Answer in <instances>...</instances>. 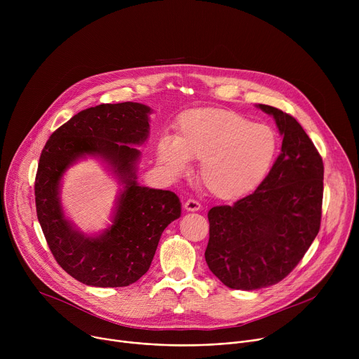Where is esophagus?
Listing matches in <instances>:
<instances>
[{
	"label": "esophagus",
	"mask_w": 359,
	"mask_h": 359,
	"mask_svg": "<svg viewBox=\"0 0 359 359\" xmlns=\"http://www.w3.org/2000/svg\"><path fill=\"white\" fill-rule=\"evenodd\" d=\"M200 209H201V206H200L198 201H196V200H193V198L186 200V203H184V210H187V212H198Z\"/></svg>",
	"instance_id": "1"
}]
</instances>
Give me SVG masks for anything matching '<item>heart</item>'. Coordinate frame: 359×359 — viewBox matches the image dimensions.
<instances>
[{
    "label": "heart",
    "instance_id": "1",
    "mask_svg": "<svg viewBox=\"0 0 359 359\" xmlns=\"http://www.w3.org/2000/svg\"><path fill=\"white\" fill-rule=\"evenodd\" d=\"M176 130V136L159 139V163L169 175L179 177L189 172L190 161L201 162V184L223 201H236L257 190L277 158L274 129L252 123L233 111H186L177 118Z\"/></svg>",
    "mask_w": 359,
    "mask_h": 359
}]
</instances>
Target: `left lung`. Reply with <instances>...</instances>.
Wrapping results in <instances>:
<instances>
[{
    "instance_id": "8db88e82",
    "label": "left lung",
    "mask_w": 359,
    "mask_h": 359,
    "mask_svg": "<svg viewBox=\"0 0 359 359\" xmlns=\"http://www.w3.org/2000/svg\"><path fill=\"white\" fill-rule=\"evenodd\" d=\"M255 107L276 121L281 153L252 194L209 210L204 252L210 271L243 291L274 285L299 263L320 231L324 193L323 159L302 126L277 108Z\"/></svg>"
}]
</instances>
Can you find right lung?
I'll return each instance as SVG.
<instances>
[{
  "label": "right lung",
  "mask_w": 359,
  "mask_h": 359,
  "mask_svg": "<svg viewBox=\"0 0 359 359\" xmlns=\"http://www.w3.org/2000/svg\"><path fill=\"white\" fill-rule=\"evenodd\" d=\"M151 109L137 102L102 104L71 118L48 139L35 179L36 216L58 264L90 287H126L150 267L163 230L182 215L170 190L139 184L142 146L149 137ZM96 157L120 183L111 224L86 235L71 222L60 200L66 170Z\"/></svg>",
  "instance_id": "obj_1"
}]
</instances>
